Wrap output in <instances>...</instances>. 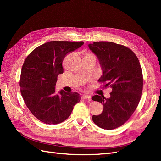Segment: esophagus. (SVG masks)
Wrapping results in <instances>:
<instances>
[{
  "mask_svg": "<svg viewBox=\"0 0 161 161\" xmlns=\"http://www.w3.org/2000/svg\"><path fill=\"white\" fill-rule=\"evenodd\" d=\"M81 97H82V99H87L89 100H91V97L89 95H82Z\"/></svg>",
  "mask_w": 161,
  "mask_h": 161,
  "instance_id": "1",
  "label": "esophagus"
}]
</instances>
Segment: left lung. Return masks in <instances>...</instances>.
Returning <instances> with one entry per match:
<instances>
[{
	"label": "left lung",
	"instance_id": "8db88e82",
	"mask_svg": "<svg viewBox=\"0 0 161 161\" xmlns=\"http://www.w3.org/2000/svg\"><path fill=\"white\" fill-rule=\"evenodd\" d=\"M98 58L102 70L99 82L109 86V98L94 95L92 100L103 106L102 113L92 115L93 122L105 130L122 125L136 110L140 100L143 77L139 60L130 48L110 42H96L88 45Z\"/></svg>",
	"mask_w": 161,
	"mask_h": 161
}]
</instances>
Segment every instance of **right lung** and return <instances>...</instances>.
<instances>
[{
	"label": "right lung",
	"mask_w": 161,
	"mask_h": 161,
	"mask_svg": "<svg viewBox=\"0 0 161 161\" xmlns=\"http://www.w3.org/2000/svg\"><path fill=\"white\" fill-rule=\"evenodd\" d=\"M83 42H48L36 47L22 66L21 93L31 114L42 122L58 124L70 115L80 97L63 90L56 93L57 77L62 74V62L68 53L83 45Z\"/></svg>",
	"instance_id": "right-lung-1"
}]
</instances>
